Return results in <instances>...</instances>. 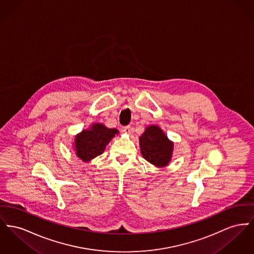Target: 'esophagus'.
Masks as SVG:
<instances>
[{
	"mask_svg": "<svg viewBox=\"0 0 254 254\" xmlns=\"http://www.w3.org/2000/svg\"><path fill=\"white\" fill-rule=\"evenodd\" d=\"M130 127L129 126H127V127H125L124 128H123V131L126 133V134H129L130 133Z\"/></svg>",
	"mask_w": 254,
	"mask_h": 254,
	"instance_id": "34e87169",
	"label": "esophagus"
}]
</instances>
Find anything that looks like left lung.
Returning <instances> with one entry per match:
<instances>
[{
  "label": "left lung",
  "instance_id": "8db88e82",
  "mask_svg": "<svg viewBox=\"0 0 254 254\" xmlns=\"http://www.w3.org/2000/svg\"><path fill=\"white\" fill-rule=\"evenodd\" d=\"M141 153L149 163L163 167L172 157L173 143L156 126H150L139 138Z\"/></svg>",
  "mask_w": 254,
  "mask_h": 254
}]
</instances>
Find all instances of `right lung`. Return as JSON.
I'll use <instances>...</instances> for the list:
<instances>
[{"mask_svg": "<svg viewBox=\"0 0 254 254\" xmlns=\"http://www.w3.org/2000/svg\"><path fill=\"white\" fill-rule=\"evenodd\" d=\"M118 134L115 128H107L102 124H94L89 130H83L75 137L76 155L88 161L101 155L112 137Z\"/></svg>", "mask_w": 254, "mask_h": 254, "instance_id": "1", "label": "right lung"}]
</instances>
